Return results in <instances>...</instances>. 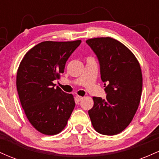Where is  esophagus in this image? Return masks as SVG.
Returning <instances> with one entry per match:
<instances>
[{"mask_svg": "<svg viewBox=\"0 0 159 159\" xmlns=\"http://www.w3.org/2000/svg\"><path fill=\"white\" fill-rule=\"evenodd\" d=\"M82 98H83V97H82V96H76V99H77V101H78V102L81 101Z\"/></svg>", "mask_w": 159, "mask_h": 159, "instance_id": "34e87169", "label": "esophagus"}]
</instances>
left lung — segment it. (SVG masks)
Here are the masks:
<instances>
[{
  "label": "left lung",
  "instance_id": "left-lung-1",
  "mask_svg": "<svg viewBox=\"0 0 159 159\" xmlns=\"http://www.w3.org/2000/svg\"><path fill=\"white\" fill-rule=\"evenodd\" d=\"M100 66L106 98L93 97V107L88 111L96 132L114 135L130 124L141 97V69L134 54L123 43L111 37L87 39Z\"/></svg>",
  "mask_w": 159,
  "mask_h": 159
}]
</instances>
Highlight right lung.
I'll return each mask as SVG.
<instances>
[{
  "label": "right lung",
  "instance_id": "obj_1",
  "mask_svg": "<svg viewBox=\"0 0 159 159\" xmlns=\"http://www.w3.org/2000/svg\"><path fill=\"white\" fill-rule=\"evenodd\" d=\"M42 42L26 53L16 76L18 93L27 118L37 131L54 135L64 129L75 102L72 94L55 87L71 54L81 44Z\"/></svg>",
  "mask_w": 159,
  "mask_h": 159
}]
</instances>
